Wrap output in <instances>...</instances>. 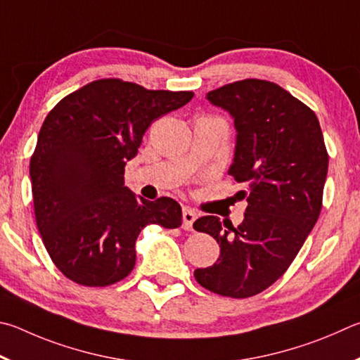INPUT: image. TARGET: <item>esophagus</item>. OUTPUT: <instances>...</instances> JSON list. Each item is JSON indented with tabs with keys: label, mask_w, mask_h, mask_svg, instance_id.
Wrapping results in <instances>:
<instances>
[{
	"label": "esophagus",
	"mask_w": 360,
	"mask_h": 360,
	"mask_svg": "<svg viewBox=\"0 0 360 360\" xmlns=\"http://www.w3.org/2000/svg\"><path fill=\"white\" fill-rule=\"evenodd\" d=\"M196 219V213H194L191 209H184V228L185 231H193V223Z\"/></svg>",
	"instance_id": "obj_1"
}]
</instances>
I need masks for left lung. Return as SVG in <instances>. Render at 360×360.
Listing matches in <instances>:
<instances>
[{
	"label": "left lung",
	"instance_id": "8db88e82",
	"mask_svg": "<svg viewBox=\"0 0 360 360\" xmlns=\"http://www.w3.org/2000/svg\"><path fill=\"white\" fill-rule=\"evenodd\" d=\"M207 99L234 118L229 174L248 186L240 191L248 207L237 228L213 215L194 221L221 248L218 261L194 270V278L210 292L247 299L286 272L316 224L329 155L316 113L274 82H232Z\"/></svg>",
	"mask_w": 360,
	"mask_h": 360
}]
</instances>
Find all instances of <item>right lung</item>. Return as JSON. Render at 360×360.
<instances>
[{"label": "right lung", "instance_id": "obj_1", "mask_svg": "<svg viewBox=\"0 0 360 360\" xmlns=\"http://www.w3.org/2000/svg\"><path fill=\"white\" fill-rule=\"evenodd\" d=\"M193 96L99 79L49 112L30 161L31 191L44 247L66 278L110 286L134 269V245L145 226H181L179 202L136 198L123 175L151 122Z\"/></svg>", "mask_w": 360, "mask_h": 360}]
</instances>
